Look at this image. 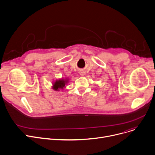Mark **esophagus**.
Here are the masks:
<instances>
[{
    "mask_svg": "<svg viewBox=\"0 0 155 155\" xmlns=\"http://www.w3.org/2000/svg\"><path fill=\"white\" fill-rule=\"evenodd\" d=\"M79 74L81 76H84V72H79Z\"/></svg>",
    "mask_w": 155,
    "mask_h": 155,
    "instance_id": "obj_1",
    "label": "esophagus"
}]
</instances>
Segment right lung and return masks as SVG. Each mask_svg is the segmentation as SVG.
<instances>
[{
    "label": "right lung",
    "instance_id": "1",
    "mask_svg": "<svg viewBox=\"0 0 155 155\" xmlns=\"http://www.w3.org/2000/svg\"><path fill=\"white\" fill-rule=\"evenodd\" d=\"M69 82L68 78H61L59 79H57L52 83V88L54 91H59V89H63L64 87H66V85L68 84Z\"/></svg>",
    "mask_w": 155,
    "mask_h": 155
}]
</instances>
